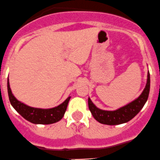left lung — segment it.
<instances>
[{
	"label": "left lung",
	"mask_w": 160,
	"mask_h": 160,
	"mask_svg": "<svg viewBox=\"0 0 160 160\" xmlns=\"http://www.w3.org/2000/svg\"><path fill=\"white\" fill-rule=\"evenodd\" d=\"M150 89V75L148 72L147 83L146 88L139 97L127 105L115 111H104L98 108L90 98H88V107L92 115L98 122L108 125H120L129 122L142 108L148 99Z\"/></svg>",
	"instance_id": "1"
}]
</instances>
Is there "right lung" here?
Masks as SVG:
<instances>
[{
	"label": "right lung",
	"mask_w": 160,
	"mask_h": 160,
	"mask_svg": "<svg viewBox=\"0 0 160 160\" xmlns=\"http://www.w3.org/2000/svg\"><path fill=\"white\" fill-rule=\"evenodd\" d=\"M8 93L11 104L25 119L33 124L49 125L59 122L62 119L67 110L70 97L64 102L53 108L42 109L32 108L18 101L11 92L8 79Z\"/></svg>",
	"instance_id": "right-lung-1"
}]
</instances>
